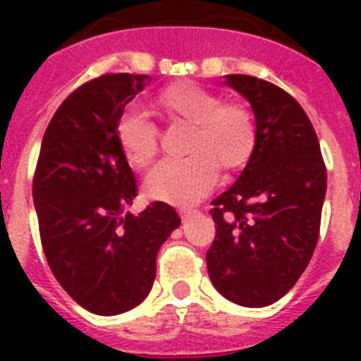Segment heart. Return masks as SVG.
Wrapping results in <instances>:
<instances>
[{
	"label": "heart",
	"mask_w": 361,
	"mask_h": 361,
	"mask_svg": "<svg viewBox=\"0 0 361 361\" xmlns=\"http://www.w3.org/2000/svg\"><path fill=\"white\" fill-rule=\"evenodd\" d=\"M152 191L155 197L163 198V200H169V202H180L181 200L176 192L170 191V187L166 185V183H163V181H159V180H155L152 183Z\"/></svg>",
	"instance_id": "obj_1"
}]
</instances>
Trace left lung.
<instances>
[{"label":"left lung","instance_id":"left-lung-1","mask_svg":"<svg viewBox=\"0 0 361 361\" xmlns=\"http://www.w3.org/2000/svg\"><path fill=\"white\" fill-rule=\"evenodd\" d=\"M147 82L109 73L76 87L44 130L33 174L48 266L78 305L103 317L146 300L159 249L180 226L169 204L133 208L138 187L118 125Z\"/></svg>","mask_w":361,"mask_h":361}]
</instances>
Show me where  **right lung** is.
<instances>
[{"label":"right lung","mask_w":361,"mask_h":361,"mask_svg":"<svg viewBox=\"0 0 361 361\" xmlns=\"http://www.w3.org/2000/svg\"><path fill=\"white\" fill-rule=\"evenodd\" d=\"M226 84L251 103L255 149L236 183L212 202L209 279L231 302L266 307L296 285L313 257L326 166L307 114L285 90L247 75Z\"/></svg>","instance_id":"add662e5"}]
</instances>
